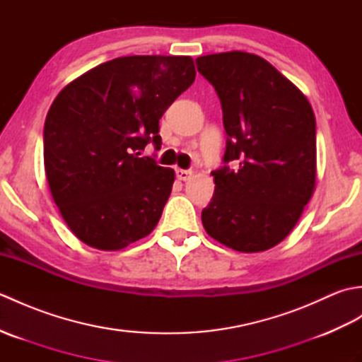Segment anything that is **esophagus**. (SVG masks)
<instances>
[{
  "instance_id": "34e87169",
  "label": "esophagus",
  "mask_w": 362,
  "mask_h": 362,
  "mask_svg": "<svg viewBox=\"0 0 362 362\" xmlns=\"http://www.w3.org/2000/svg\"><path fill=\"white\" fill-rule=\"evenodd\" d=\"M175 175H177V179H179V180L187 182V180H189V177L193 175V171H189V169H180V168H177V169H175Z\"/></svg>"
}]
</instances>
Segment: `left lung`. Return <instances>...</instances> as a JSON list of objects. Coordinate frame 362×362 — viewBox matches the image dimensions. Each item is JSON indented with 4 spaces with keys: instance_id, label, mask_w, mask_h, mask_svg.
Listing matches in <instances>:
<instances>
[{
    "instance_id": "left-lung-1",
    "label": "left lung",
    "mask_w": 362,
    "mask_h": 362,
    "mask_svg": "<svg viewBox=\"0 0 362 362\" xmlns=\"http://www.w3.org/2000/svg\"><path fill=\"white\" fill-rule=\"evenodd\" d=\"M196 65L216 90L228 136L202 224L230 249L267 250L291 233L316 187L311 104L255 54H210Z\"/></svg>"
}]
</instances>
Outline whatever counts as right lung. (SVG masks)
<instances>
[{
	"label": "right lung",
	"mask_w": 362,
	"mask_h": 362,
	"mask_svg": "<svg viewBox=\"0 0 362 362\" xmlns=\"http://www.w3.org/2000/svg\"><path fill=\"white\" fill-rule=\"evenodd\" d=\"M194 78L188 56L118 57L54 99L43 129L45 173L82 243L119 250L156 228L175 174L140 156L148 143L160 149L158 121Z\"/></svg>",
	"instance_id": "right-lung-1"
}]
</instances>
